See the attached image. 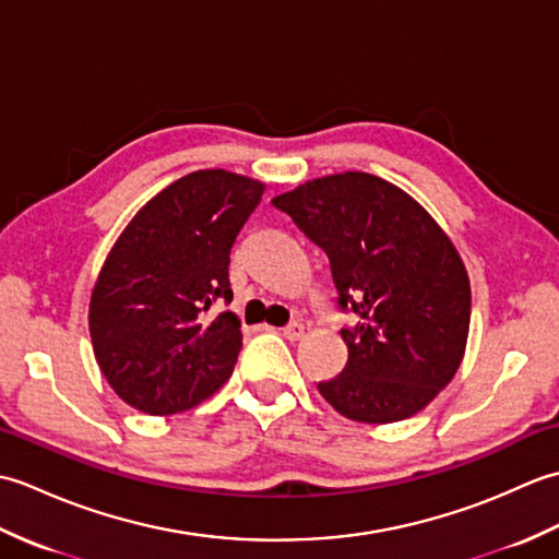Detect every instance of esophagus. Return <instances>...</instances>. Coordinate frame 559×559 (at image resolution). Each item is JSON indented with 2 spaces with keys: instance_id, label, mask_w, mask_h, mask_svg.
Returning a JSON list of instances; mask_svg holds the SVG:
<instances>
[{
  "instance_id": "obj_1",
  "label": "esophagus",
  "mask_w": 559,
  "mask_h": 559,
  "mask_svg": "<svg viewBox=\"0 0 559 559\" xmlns=\"http://www.w3.org/2000/svg\"><path fill=\"white\" fill-rule=\"evenodd\" d=\"M281 334L286 336L288 341H300V338L305 336V326H302L300 322H293V324H288V326H283Z\"/></svg>"
}]
</instances>
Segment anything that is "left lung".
Returning a JSON list of instances; mask_svg holds the SVG:
<instances>
[{
    "instance_id": "left-lung-1",
    "label": "left lung",
    "mask_w": 559,
    "mask_h": 559,
    "mask_svg": "<svg viewBox=\"0 0 559 559\" xmlns=\"http://www.w3.org/2000/svg\"><path fill=\"white\" fill-rule=\"evenodd\" d=\"M324 249L338 310L343 372L317 389L358 423H396L423 411L466 350L471 283L447 233L418 201L382 177L341 173L271 201Z\"/></svg>"
}]
</instances>
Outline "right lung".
Masks as SVG:
<instances>
[{"instance_id": "1", "label": "right lung", "mask_w": 559, "mask_h": 559, "mask_svg": "<svg viewBox=\"0 0 559 559\" xmlns=\"http://www.w3.org/2000/svg\"><path fill=\"white\" fill-rule=\"evenodd\" d=\"M264 185L197 170L165 187L117 237L91 295L93 353L115 394L148 415L199 406L228 382L242 348L228 266Z\"/></svg>"}]
</instances>
